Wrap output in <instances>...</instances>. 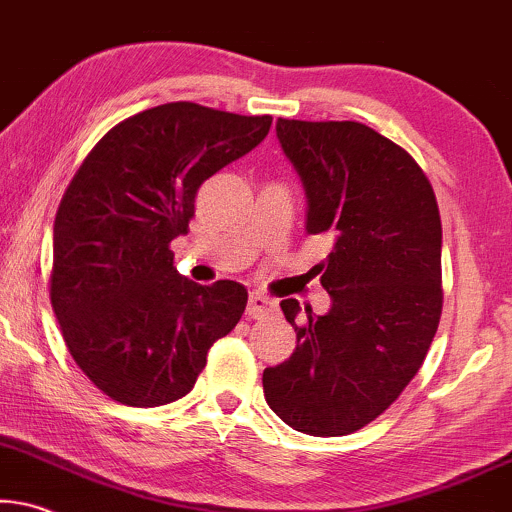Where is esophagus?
<instances>
[{"label": "esophagus", "instance_id": "esophagus-1", "mask_svg": "<svg viewBox=\"0 0 512 512\" xmlns=\"http://www.w3.org/2000/svg\"><path fill=\"white\" fill-rule=\"evenodd\" d=\"M245 312H248L250 319H264V316H271L276 312V302L264 293H250L248 309Z\"/></svg>", "mask_w": 512, "mask_h": 512}]
</instances>
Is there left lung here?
<instances>
[{
  "mask_svg": "<svg viewBox=\"0 0 512 512\" xmlns=\"http://www.w3.org/2000/svg\"><path fill=\"white\" fill-rule=\"evenodd\" d=\"M307 196V234L335 236L321 286L331 309L297 321L283 364L264 368V399L314 437L357 432L404 392L442 316V219L428 177L404 148L361 122L276 120Z\"/></svg>",
  "mask_w": 512,
  "mask_h": 512,
  "instance_id": "obj_1",
  "label": "left lung"
}]
</instances>
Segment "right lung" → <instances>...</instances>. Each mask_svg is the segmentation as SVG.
I'll return each instance as SVG.
<instances>
[{
    "label": "right lung",
    "instance_id": "right-lung-1",
    "mask_svg": "<svg viewBox=\"0 0 512 512\" xmlns=\"http://www.w3.org/2000/svg\"><path fill=\"white\" fill-rule=\"evenodd\" d=\"M271 115L177 101L122 120L92 148L54 222L51 307L75 364L108 397L163 406L191 392L248 302L236 281L174 269L205 179L250 153Z\"/></svg>",
    "mask_w": 512,
    "mask_h": 512
}]
</instances>
